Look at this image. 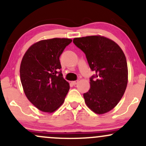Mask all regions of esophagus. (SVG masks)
Here are the masks:
<instances>
[{"label":"esophagus","instance_id":"1","mask_svg":"<svg viewBox=\"0 0 146 146\" xmlns=\"http://www.w3.org/2000/svg\"><path fill=\"white\" fill-rule=\"evenodd\" d=\"M78 82H79L78 80H76V81H73V82H72V84H73V85H76V84H78Z\"/></svg>","mask_w":146,"mask_h":146}]
</instances>
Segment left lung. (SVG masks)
<instances>
[{
    "label": "left lung",
    "mask_w": 146,
    "mask_h": 146,
    "mask_svg": "<svg viewBox=\"0 0 146 146\" xmlns=\"http://www.w3.org/2000/svg\"><path fill=\"white\" fill-rule=\"evenodd\" d=\"M73 43L85 53L90 69L95 72L90 79L89 90L83 95L85 103L96 114L108 113L126 89L128 72L124 53L115 42L100 35L75 38Z\"/></svg>",
    "instance_id": "left-lung-1"
}]
</instances>
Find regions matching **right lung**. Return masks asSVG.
Returning <instances> with one entry per match:
<instances>
[{
	"instance_id": "add662e5",
	"label": "right lung",
	"mask_w": 146,
	"mask_h": 146,
	"mask_svg": "<svg viewBox=\"0 0 146 146\" xmlns=\"http://www.w3.org/2000/svg\"><path fill=\"white\" fill-rule=\"evenodd\" d=\"M72 42L68 38L42 40L25 52L20 67L23 90L38 110L53 113L64 102L70 86L59 70L60 56Z\"/></svg>"
}]
</instances>
